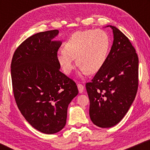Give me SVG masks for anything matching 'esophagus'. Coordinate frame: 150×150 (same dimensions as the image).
Instances as JSON below:
<instances>
[{"instance_id":"34e87169","label":"esophagus","mask_w":150,"mask_h":150,"mask_svg":"<svg viewBox=\"0 0 150 150\" xmlns=\"http://www.w3.org/2000/svg\"><path fill=\"white\" fill-rule=\"evenodd\" d=\"M78 89H79V93H82L83 92V90H84L83 85H81V84H79V85H78Z\"/></svg>"}]
</instances>
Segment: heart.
I'll return each instance as SVG.
<instances>
[{"mask_svg":"<svg viewBox=\"0 0 150 150\" xmlns=\"http://www.w3.org/2000/svg\"><path fill=\"white\" fill-rule=\"evenodd\" d=\"M110 48V38L103 30L76 31L64 44V50L57 53L63 71L69 74L75 67L74 61L82 73L93 74L103 67Z\"/></svg>","mask_w":150,"mask_h":150,"instance_id":"heart-1","label":"heart"}]
</instances>
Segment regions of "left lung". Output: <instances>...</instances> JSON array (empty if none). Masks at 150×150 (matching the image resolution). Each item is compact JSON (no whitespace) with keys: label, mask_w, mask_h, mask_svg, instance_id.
<instances>
[{"label":"left lung","mask_w":150,"mask_h":150,"mask_svg":"<svg viewBox=\"0 0 150 150\" xmlns=\"http://www.w3.org/2000/svg\"><path fill=\"white\" fill-rule=\"evenodd\" d=\"M113 43L103 67L91 83L86 84L90 101L89 116L96 126L110 128L128 111L138 89L139 58L128 38L108 25Z\"/></svg>","instance_id":"left-lung-1"}]
</instances>
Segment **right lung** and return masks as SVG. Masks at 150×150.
<instances>
[{
	"label": "right lung",
	"mask_w": 150,
	"mask_h": 150,
	"mask_svg": "<svg viewBox=\"0 0 150 150\" xmlns=\"http://www.w3.org/2000/svg\"><path fill=\"white\" fill-rule=\"evenodd\" d=\"M58 30L36 33L14 52L11 65L16 104L36 130L54 134L65 126L68 105L79 93L75 82L59 70L57 53L61 41Z\"/></svg>",
	"instance_id": "1"
}]
</instances>
